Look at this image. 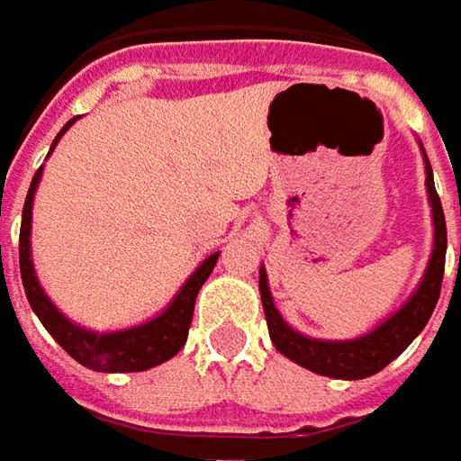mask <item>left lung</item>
Returning a JSON list of instances; mask_svg holds the SVG:
<instances>
[{"mask_svg": "<svg viewBox=\"0 0 461 461\" xmlns=\"http://www.w3.org/2000/svg\"><path fill=\"white\" fill-rule=\"evenodd\" d=\"M423 153L426 164V192L431 203V215H434V251L429 258V267L423 272V279L418 282L413 294L405 300V305L395 310L390 318H384L380 326H375L369 333L346 339V341H326V339H310L305 333L294 330L275 308V297L269 293V279L267 269H258V293H261V305L267 315V326L272 344L276 346L279 354H285L294 364L305 366L315 375L333 377V380H364L377 375L393 359L411 346L418 333L426 328L436 303L441 293V279H444V258H447V221L441 200L436 194L434 171Z\"/></svg>", "mask_w": 461, "mask_h": 461, "instance_id": "8db88e82", "label": "left lung"}]
</instances>
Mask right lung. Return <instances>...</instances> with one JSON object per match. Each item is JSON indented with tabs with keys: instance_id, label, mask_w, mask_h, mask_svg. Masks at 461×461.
<instances>
[{
	"instance_id": "right-lung-1",
	"label": "right lung",
	"mask_w": 461,
	"mask_h": 461,
	"mask_svg": "<svg viewBox=\"0 0 461 461\" xmlns=\"http://www.w3.org/2000/svg\"><path fill=\"white\" fill-rule=\"evenodd\" d=\"M77 122L68 120L63 125V131L56 135L50 151L56 149V143L61 140V135ZM43 167L35 171L30 189H27L25 207H23V225H20V275H23V287H25L27 303L32 312L41 318L45 330L63 346V351H68L79 364L95 372H143L158 366L167 359H171L186 341L189 323H192V312H194V300L197 293L204 285V279L210 276L212 267L218 264L221 254H210L203 264L186 276V282L179 287V293L174 294V300L167 308L161 310L156 318L140 323V326L120 328V330H92V328L77 326L74 321H68L61 310L53 305V300L45 294L41 287L35 267H32V251H30V230H32V200H35V189L41 185Z\"/></svg>"
}]
</instances>
